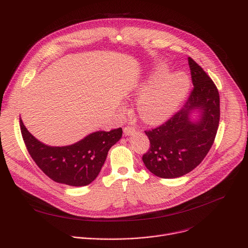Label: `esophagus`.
<instances>
[{"label": "esophagus", "instance_id": "34e87169", "mask_svg": "<svg viewBox=\"0 0 248 248\" xmlns=\"http://www.w3.org/2000/svg\"><path fill=\"white\" fill-rule=\"evenodd\" d=\"M124 135L129 136V135H132V134L135 133V129L133 127H131V126H125L124 128Z\"/></svg>", "mask_w": 248, "mask_h": 248}]
</instances>
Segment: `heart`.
<instances>
[{
  "label": "heart",
  "mask_w": 248,
  "mask_h": 248,
  "mask_svg": "<svg viewBox=\"0 0 248 248\" xmlns=\"http://www.w3.org/2000/svg\"><path fill=\"white\" fill-rule=\"evenodd\" d=\"M165 64L158 65L149 78L141 83L136 93V110L144 122L157 124L168 119L185 100L189 80L183 73L169 75Z\"/></svg>",
  "instance_id": "obj_1"
}]
</instances>
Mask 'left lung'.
Segmentation results:
<instances>
[{"instance_id": "left-lung-1", "label": "left lung", "mask_w": 248, "mask_h": 248, "mask_svg": "<svg viewBox=\"0 0 248 248\" xmlns=\"http://www.w3.org/2000/svg\"><path fill=\"white\" fill-rule=\"evenodd\" d=\"M193 90L168 122L145 131L150 148L142 161L153 174L175 179L195 169L214 143L220 121V96L214 82L188 58Z\"/></svg>"}]
</instances>
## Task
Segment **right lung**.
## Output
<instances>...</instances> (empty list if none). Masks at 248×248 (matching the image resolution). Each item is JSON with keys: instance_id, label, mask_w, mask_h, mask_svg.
<instances>
[{"instance_id": "add662e5", "label": "right lung", "mask_w": 248, "mask_h": 248, "mask_svg": "<svg viewBox=\"0 0 248 248\" xmlns=\"http://www.w3.org/2000/svg\"><path fill=\"white\" fill-rule=\"evenodd\" d=\"M26 148L36 165L53 181L72 186L91 184L100 172L110 148L123 136L122 127L95 131L66 146H49L35 138L20 119Z\"/></svg>"}]
</instances>
